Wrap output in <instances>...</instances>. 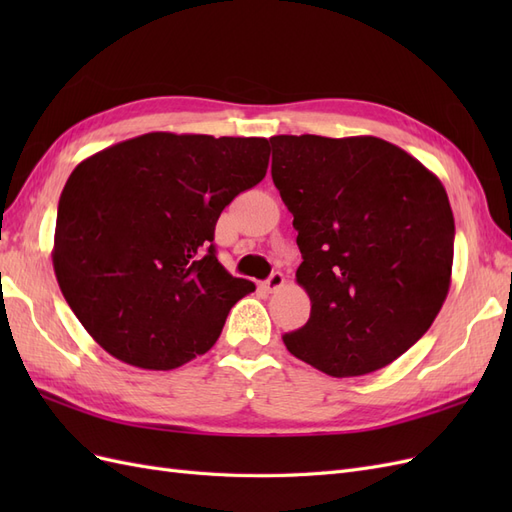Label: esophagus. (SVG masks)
I'll use <instances>...</instances> for the list:
<instances>
[{
    "label": "esophagus",
    "instance_id": "esophagus-1",
    "mask_svg": "<svg viewBox=\"0 0 512 512\" xmlns=\"http://www.w3.org/2000/svg\"><path fill=\"white\" fill-rule=\"evenodd\" d=\"M284 286V273L282 271H273L265 282H262V288H265L267 292H275L280 290Z\"/></svg>",
    "mask_w": 512,
    "mask_h": 512
}]
</instances>
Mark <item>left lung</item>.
<instances>
[{"instance_id": "8db88e82", "label": "left lung", "mask_w": 512, "mask_h": 512, "mask_svg": "<svg viewBox=\"0 0 512 512\" xmlns=\"http://www.w3.org/2000/svg\"><path fill=\"white\" fill-rule=\"evenodd\" d=\"M271 177L299 230L309 320L290 354L333 378L382 369L421 339L451 286L455 220L440 179L376 136H273Z\"/></svg>"}]
</instances>
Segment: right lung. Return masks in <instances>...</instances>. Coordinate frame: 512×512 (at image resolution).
Here are the masks:
<instances>
[{"label": "right lung", "mask_w": 512, "mask_h": 512, "mask_svg": "<svg viewBox=\"0 0 512 512\" xmlns=\"http://www.w3.org/2000/svg\"><path fill=\"white\" fill-rule=\"evenodd\" d=\"M267 138L149 132L72 170L53 267L87 333L115 359L175 369L205 354L256 290L215 256V222L267 175Z\"/></svg>", "instance_id": "obj_1"}]
</instances>
